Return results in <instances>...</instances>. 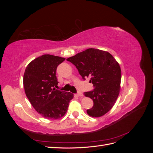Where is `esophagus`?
<instances>
[{
  "label": "esophagus",
  "instance_id": "esophagus-1",
  "mask_svg": "<svg viewBox=\"0 0 153 153\" xmlns=\"http://www.w3.org/2000/svg\"><path fill=\"white\" fill-rule=\"evenodd\" d=\"M77 96H78V97H82V96H83V94L81 92H78V93L76 94Z\"/></svg>",
  "mask_w": 153,
  "mask_h": 153
}]
</instances>
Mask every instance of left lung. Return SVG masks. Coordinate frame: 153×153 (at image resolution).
Masks as SVG:
<instances>
[{
  "mask_svg": "<svg viewBox=\"0 0 153 153\" xmlns=\"http://www.w3.org/2000/svg\"><path fill=\"white\" fill-rule=\"evenodd\" d=\"M66 60L76 66L83 79L91 77L90 82L94 87L92 91L84 92L94 102L93 106L87 110V114L100 117L107 113L121 89V70L116 60L108 52L95 48L87 49Z\"/></svg>",
  "mask_w": 153,
  "mask_h": 153,
  "instance_id": "1",
  "label": "left lung"
}]
</instances>
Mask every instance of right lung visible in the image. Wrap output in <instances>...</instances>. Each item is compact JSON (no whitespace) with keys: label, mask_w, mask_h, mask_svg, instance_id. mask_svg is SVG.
Returning <instances> with one entry per match:
<instances>
[{"label":"right lung","mask_w":153,"mask_h":153,"mask_svg":"<svg viewBox=\"0 0 153 153\" xmlns=\"http://www.w3.org/2000/svg\"><path fill=\"white\" fill-rule=\"evenodd\" d=\"M65 58L45 54L27 65L24 75L25 94L34 108L45 118L57 119L66 113L73 94L55 89L57 68Z\"/></svg>","instance_id":"1"}]
</instances>
